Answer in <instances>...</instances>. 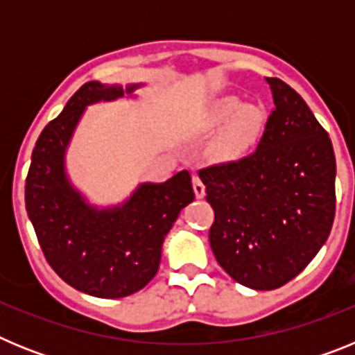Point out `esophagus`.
I'll use <instances>...</instances> for the list:
<instances>
[{"instance_id": "esophagus-1", "label": "esophagus", "mask_w": 355, "mask_h": 355, "mask_svg": "<svg viewBox=\"0 0 355 355\" xmlns=\"http://www.w3.org/2000/svg\"><path fill=\"white\" fill-rule=\"evenodd\" d=\"M192 183H193V192H196V196L199 197V199H202L206 193V187L205 183H202V180H200L199 175H193Z\"/></svg>"}]
</instances>
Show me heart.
Here are the masks:
<instances>
[{"label": "heart", "instance_id": "b5f03b06", "mask_svg": "<svg viewBox=\"0 0 355 355\" xmlns=\"http://www.w3.org/2000/svg\"><path fill=\"white\" fill-rule=\"evenodd\" d=\"M224 125L213 153L222 159H238L245 156L256 144L265 128V110L256 103H243L234 96L216 99L205 115V130L215 131Z\"/></svg>", "mask_w": 355, "mask_h": 355}]
</instances>
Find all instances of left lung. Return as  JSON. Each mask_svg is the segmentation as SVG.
Here are the masks:
<instances>
[{
  "instance_id": "left-lung-1",
  "label": "left lung",
  "mask_w": 355,
  "mask_h": 355,
  "mask_svg": "<svg viewBox=\"0 0 355 355\" xmlns=\"http://www.w3.org/2000/svg\"><path fill=\"white\" fill-rule=\"evenodd\" d=\"M274 108L252 155L200 168L218 265L252 290L284 286L309 265L336 213V158L302 97L266 78Z\"/></svg>"
}]
</instances>
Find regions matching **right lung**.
<instances>
[{"label":"right lung","instance_id":"1","mask_svg":"<svg viewBox=\"0 0 355 355\" xmlns=\"http://www.w3.org/2000/svg\"><path fill=\"white\" fill-rule=\"evenodd\" d=\"M135 89L137 85L126 92ZM121 96L124 90L117 85H81L40 133L24 187L28 216L46 261L72 288L101 299L128 297L155 277L163 238L196 199L188 171L162 184H142L124 206L101 211L69 184L65 147L85 106Z\"/></svg>","mask_w":355,"mask_h":355}]
</instances>
